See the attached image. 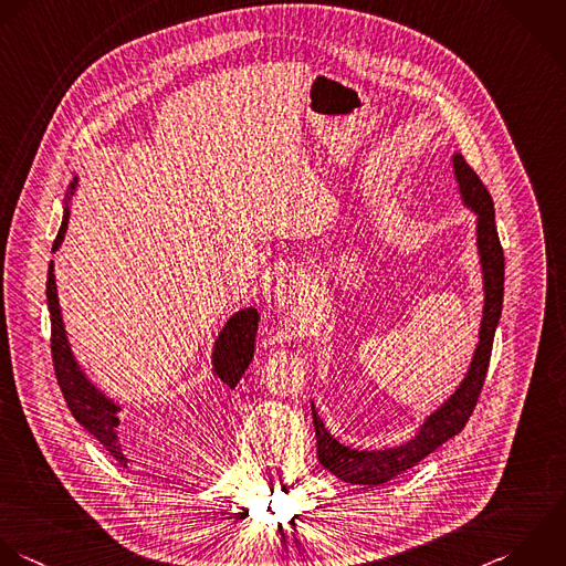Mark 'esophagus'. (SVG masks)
<instances>
[{"label": "esophagus", "instance_id": "obj_1", "mask_svg": "<svg viewBox=\"0 0 566 566\" xmlns=\"http://www.w3.org/2000/svg\"><path fill=\"white\" fill-rule=\"evenodd\" d=\"M313 293L311 275L304 271L289 273L286 277L277 280L273 286V304L277 308H295L297 304L306 302Z\"/></svg>", "mask_w": 566, "mask_h": 566}]
</instances>
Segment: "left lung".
I'll return each mask as SVG.
<instances>
[{
  "label": "left lung",
  "mask_w": 566,
  "mask_h": 566,
  "mask_svg": "<svg viewBox=\"0 0 566 566\" xmlns=\"http://www.w3.org/2000/svg\"><path fill=\"white\" fill-rule=\"evenodd\" d=\"M452 171L463 207L476 216V255L483 277V317L472 361L454 392L423 419L415 437L392 448L357 450L337 441L326 423L319 419L315 403H311L317 439V459L324 470H328L344 483L375 488L408 472L446 441L457 437L465 428L479 401L492 357L496 326L503 313L505 255L496 231L494 200L485 189L483 180L474 174V169L459 151L452 156Z\"/></svg>",
  "instance_id": "1"
}]
</instances>
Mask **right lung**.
<instances>
[{
  "label": "right lung",
  "mask_w": 566,
  "mask_h": 566,
  "mask_svg": "<svg viewBox=\"0 0 566 566\" xmlns=\"http://www.w3.org/2000/svg\"><path fill=\"white\" fill-rule=\"evenodd\" d=\"M78 176L72 178L65 193V207H63V220L61 229L56 233V240L52 244V253H56L63 244L65 231H67V218H70V202L76 193ZM48 311H50V326H52V361L59 388L63 392V399L72 412V417L83 426L123 468H127V457L123 454L120 441H118V412L123 406L112 399L107 392H103L83 370L78 359L72 353L59 295H56V280H54V262L48 266ZM258 322L260 313L253 306H244L235 311L224 326L220 328L213 348H211V373L216 379H220L229 390H235L240 384L244 370L253 361L255 355V335H258Z\"/></svg>",
  "instance_id": "right-lung-1"
}]
</instances>
